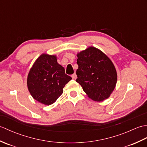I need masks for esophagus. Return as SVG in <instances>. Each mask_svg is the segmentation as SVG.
Wrapping results in <instances>:
<instances>
[{
    "mask_svg": "<svg viewBox=\"0 0 147 147\" xmlns=\"http://www.w3.org/2000/svg\"><path fill=\"white\" fill-rule=\"evenodd\" d=\"M71 77H72V78H73V80H76V79L77 78V75H76V73H74L73 74H72Z\"/></svg>",
    "mask_w": 147,
    "mask_h": 147,
    "instance_id": "esophagus-1",
    "label": "esophagus"
}]
</instances>
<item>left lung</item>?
Listing matches in <instances>:
<instances>
[{"mask_svg":"<svg viewBox=\"0 0 147 147\" xmlns=\"http://www.w3.org/2000/svg\"><path fill=\"white\" fill-rule=\"evenodd\" d=\"M76 82L88 97L101 102L108 98L117 83V72L107 55L99 49L90 47L77 54Z\"/></svg>","mask_w":147,"mask_h":147,"instance_id":"left-lung-1","label":"left lung"}]
</instances>
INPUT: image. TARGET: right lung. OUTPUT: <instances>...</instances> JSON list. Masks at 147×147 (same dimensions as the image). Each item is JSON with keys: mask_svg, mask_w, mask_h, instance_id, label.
<instances>
[{"mask_svg": "<svg viewBox=\"0 0 147 147\" xmlns=\"http://www.w3.org/2000/svg\"><path fill=\"white\" fill-rule=\"evenodd\" d=\"M72 79L65 74L55 55L43 54L36 59L28 75L27 86L36 100L51 105L63 93V88Z\"/></svg>", "mask_w": 147, "mask_h": 147, "instance_id": "right-lung-1", "label": "right lung"}]
</instances>
